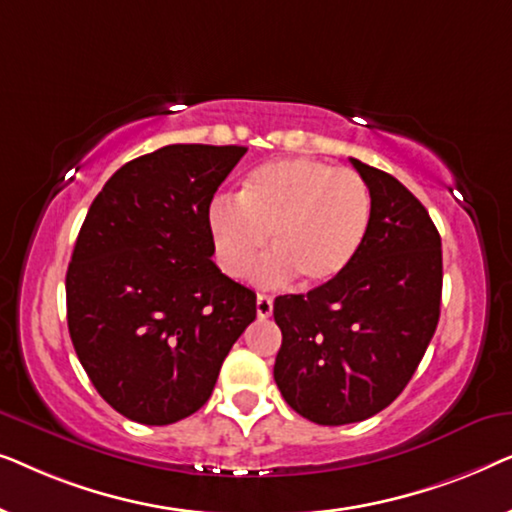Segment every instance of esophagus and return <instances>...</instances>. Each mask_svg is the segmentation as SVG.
<instances>
[{
	"instance_id": "esophagus-1",
	"label": "esophagus",
	"mask_w": 512,
	"mask_h": 512,
	"mask_svg": "<svg viewBox=\"0 0 512 512\" xmlns=\"http://www.w3.org/2000/svg\"><path fill=\"white\" fill-rule=\"evenodd\" d=\"M256 314L261 319H268L272 314V298L265 296V293H258L256 296Z\"/></svg>"
}]
</instances>
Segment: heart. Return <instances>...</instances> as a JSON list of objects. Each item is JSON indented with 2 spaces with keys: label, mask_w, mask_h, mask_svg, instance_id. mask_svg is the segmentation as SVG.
Instances as JSON below:
<instances>
[{
  "label": "heart",
  "mask_w": 512,
  "mask_h": 512,
  "mask_svg": "<svg viewBox=\"0 0 512 512\" xmlns=\"http://www.w3.org/2000/svg\"><path fill=\"white\" fill-rule=\"evenodd\" d=\"M373 219V193L359 172L312 158L258 165L240 195L219 193L207 205L214 258L228 277L254 265L270 235V254L251 272L256 284L303 286L338 279L359 256Z\"/></svg>",
  "instance_id": "heart-1"
}]
</instances>
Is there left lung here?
Returning a JSON list of instances; mask_svg holds the SVG:
<instances>
[{
	"instance_id": "8db88e82",
	"label": "left lung",
	"mask_w": 512,
	"mask_h": 512,
	"mask_svg": "<svg viewBox=\"0 0 512 512\" xmlns=\"http://www.w3.org/2000/svg\"><path fill=\"white\" fill-rule=\"evenodd\" d=\"M373 193L359 256L338 279L275 298V382L324 426L377 415L405 389L436 333L443 249L429 212L391 174L352 158Z\"/></svg>"
}]
</instances>
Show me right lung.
Wrapping results in <instances>:
<instances>
[{
  "label": "right lung",
  "mask_w": 512,
  "mask_h": 512,
  "mask_svg": "<svg viewBox=\"0 0 512 512\" xmlns=\"http://www.w3.org/2000/svg\"><path fill=\"white\" fill-rule=\"evenodd\" d=\"M244 146L170 144L114 172L90 205L67 270V326L97 394L165 426L212 396L256 293L212 261L207 205Z\"/></svg>",
  "instance_id": "obj_1"
}]
</instances>
